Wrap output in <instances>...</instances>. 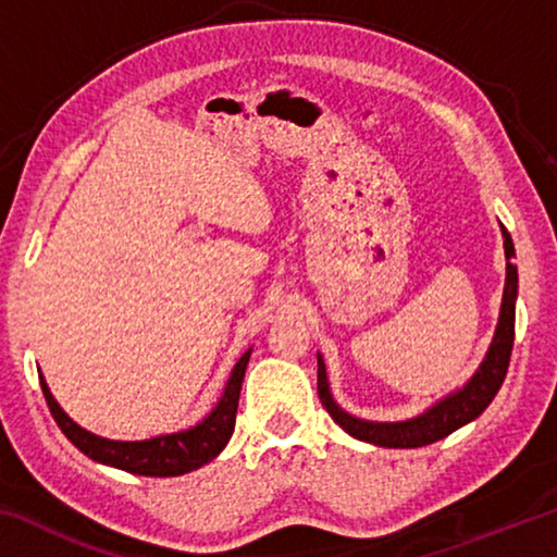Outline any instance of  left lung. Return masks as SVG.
I'll list each match as a JSON object with an SVG mask.
<instances>
[{
	"instance_id": "8db88e82",
	"label": "left lung",
	"mask_w": 557,
	"mask_h": 557,
	"mask_svg": "<svg viewBox=\"0 0 557 557\" xmlns=\"http://www.w3.org/2000/svg\"><path fill=\"white\" fill-rule=\"evenodd\" d=\"M504 248H506V287H504V301H502V317H498V326L494 334L492 348L484 358V363L479 366L465 388L449 395L435 408L422 412L420 418L405 420V422H366L356 420L351 414H346L338 405L334 403L332 393H329V381H326V369L322 356H317V391L319 400L332 414V420L338 428L348 435L371 442V445L379 447H395V449H412V447H425L437 442L442 437L451 435V432L467 425L474 418H479L488 403L494 400V395L502 388L506 379L508 361H511V348H513V334H516V295H518V272L513 265V240L508 231L504 228Z\"/></svg>"
}]
</instances>
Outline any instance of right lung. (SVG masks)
<instances>
[{"mask_svg": "<svg viewBox=\"0 0 557 557\" xmlns=\"http://www.w3.org/2000/svg\"><path fill=\"white\" fill-rule=\"evenodd\" d=\"M250 361V348L240 356L235 369L225 385V393L221 403L215 405L213 412L199 425L184 432H174V435H162L145 442H115L92 435V432L83 430L65 414L59 403L53 400L49 385L39 375L41 391L46 405L53 414L55 425L69 437L83 455L100 461V465L117 467L122 471L139 476H178L186 471H194L203 465H209L213 457H219L223 447L228 445L235 428V412H238L240 388L245 379V369Z\"/></svg>", "mask_w": 557, "mask_h": 557, "instance_id": "right-lung-1", "label": "right lung"}]
</instances>
